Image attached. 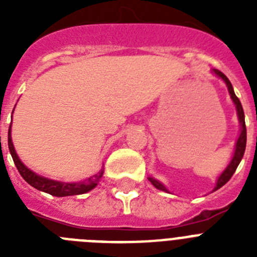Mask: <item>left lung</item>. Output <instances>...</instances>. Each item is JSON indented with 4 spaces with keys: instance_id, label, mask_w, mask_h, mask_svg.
<instances>
[{
    "instance_id": "left-lung-1",
    "label": "left lung",
    "mask_w": 257,
    "mask_h": 257,
    "mask_svg": "<svg viewBox=\"0 0 257 257\" xmlns=\"http://www.w3.org/2000/svg\"><path fill=\"white\" fill-rule=\"evenodd\" d=\"M213 73L216 74V76H219L220 78L224 81V82L226 83V86H228V90H229V94H230V97L231 100H233V103L235 104V108H237V114H238V119H239V123H240V134H239V138H238L237 143H235V151H234V156H233V158H231L230 163L228 165V167H226L224 171H222V174L220 175L219 179H217L216 181V187H215V189H213V192L217 189H220V188L222 187V185H225L226 183H228L229 180H230V178L233 176V174L235 172V170H237L238 165H239L240 160L243 158V154H244V151H246V142H247V131H246V123H244V113H243V108H242V104H240L239 99H238L237 96H235L234 94V90H233V86H231L230 81L228 79V77L225 76V74L222 73V72H220V70L217 69H213ZM149 181H151L152 184H153L154 187L157 188V189L160 190H163V192H167L169 193V190H167V188L163 185V184H161L160 181L156 180V179L153 178H148Z\"/></svg>"
}]
</instances>
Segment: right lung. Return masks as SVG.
Wrapping results in <instances>:
<instances>
[{"mask_svg": "<svg viewBox=\"0 0 257 257\" xmlns=\"http://www.w3.org/2000/svg\"><path fill=\"white\" fill-rule=\"evenodd\" d=\"M9 151H10L11 157H13L14 163L17 166L18 171L22 175V178L32 185L36 189L41 190V192L49 193L51 196L55 197H67V196H77V194H83V193L90 192L91 189H94L97 185L99 180L103 176V170L95 174L94 176L88 178L87 180L81 181V183H64V181H56L51 180V179L44 178V176H40V175L35 174L33 171L27 167L22 161L19 160L15 148L13 145V140H11V124L10 128H9Z\"/></svg>", "mask_w": 257, "mask_h": 257, "instance_id": "1", "label": "right lung"}]
</instances>
